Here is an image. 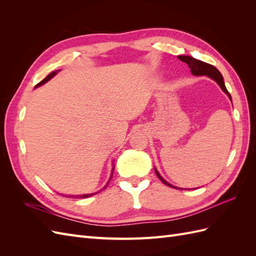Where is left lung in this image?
<instances>
[{
  "mask_svg": "<svg viewBox=\"0 0 256 256\" xmlns=\"http://www.w3.org/2000/svg\"><path fill=\"white\" fill-rule=\"evenodd\" d=\"M177 58H180L182 62H184V63L188 64L189 68L191 69V74H194V76H209V78H212V80H214L216 83L220 85V88H222V90L226 92V94L230 97V99L232 100V97L230 95V92H228V90L226 88V84H224L223 76H222V74H220V72L218 70V69H216L214 66H212L210 64H207V63H205V62L198 60L192 58V56H177ZM154 172H156V175L158 176L159 180L162 182H164V184L168 186V187L176 188V187H174L173 184L166 182L164 178H162V176L159 174V172L157 171L156 168H154ZM178 189H180V188H178Z\"/></svg>",
  "mask_w": 256,
  "mask_h": 256,
  "instance_id": "left-lung-1",
  "label": "left lung"
}]
</instances>
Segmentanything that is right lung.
I'll return each instance as SVG.
<instances>
[{
    "label": "right lung",
    "mask_w": 256,
    "mask_h": 256,
    "mask_svg": "<svg viewBox=\"0 0 256 256\" xmlns=\"http://www.w3.org/2000/svg\"><path fill=\"white\" fill-rule=\"evenodd\" d=\"M60 70H56V72H51V74H49L47 76H46V78L42 80V81H40V83L38 84H36V86L35 88H38V86H40V85H42V84H44L46 82H48L51 78H53L54 76H56L58 72ZM114 171V166H113V170H112V172ZM113 174V173H112ZM111 178H112V175H111V177H110V180H111ZM109 184V182H108ZM106 188V187H104ZM96 193H98V192H95V193H90V194H81V196H70V198H90V196H94V194H96Z\"/></svg>",
    "instance_id": "obj_1"
}]
</instances>
